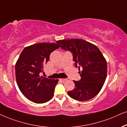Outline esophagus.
Segmentation results:
<instances>
[{
	"label": "esophagus",
	"instance_id": "obj_1",
	"mask_svg": "<svg viewBox=\"0 0 127 127\" xmlns=\"http://www.w3.org/2000/svg\"><path fill=\"white\" fill-rule=\"evenodd\" d=\"M65 80H66V78H61V79H60V81H62V82H64Z\"/></svg>",
	"mask_w": 127,
	"mask_h": 127
}]
</instances>
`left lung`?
<instances>
[{
	"label": "left lung",
	"instance_id": "8db88e82",
	"mask_svg": "<svg viewBox=\"0 0 127 127\" xmlns=\"http://www.w3.org/2000/svg\"><path fill=\"white\" fill-rule=\"evenodd\" d=\"M61 49L73 54L75 66L82 68L81 79L73 81L75 87L68 94L80 101L94 98L101 90L107 77V64L97 46L82 39L61 40L56 41Z\"/></svg>",
	"mask_w": 127,
	"mask_h": 127
}]
</instances>
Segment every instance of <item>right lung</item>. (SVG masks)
<instances>
[{"label": "right lung", "instance_id": "1", "mask_svg": "<svg viewBox=\"0 0 127 127\" xmlns=\"http://www.w3.org/2000/svg\"><path fill=\"white\" fill-rule=\"evenodd\" d=\"M59 46L56 43H42L25 47L15 65L16 82L22 94L37 104L49 101L54 95L59 80L39 75L50 55Z\"/></svg>", "mask_w": 127, "mask_h": 127}]
</instances>
